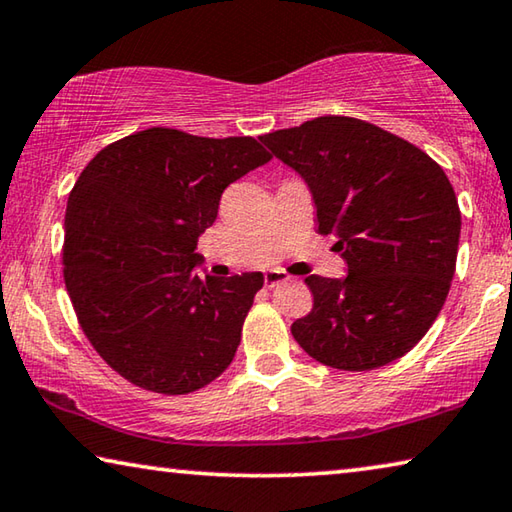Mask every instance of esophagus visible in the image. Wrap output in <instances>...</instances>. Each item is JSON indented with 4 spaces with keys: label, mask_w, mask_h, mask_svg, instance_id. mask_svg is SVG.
<instances>
[{
    "label": "esophagus",
    "mask_w": 512,
    "mask_h": 512,
    "mask_svg": "<svg viewBox=\"0 0 512 512\" xmlns=\"http://www.w3.org/2000/svg\"><path fill=\"white\" fill-rule=\"evenodd\" d=\"M289 280L291 278L282 269H271V271L264 273V282H266V287H269V289L280 287V285H287Z\"/></svg>",
    "instance_id": "1"
}]
</instances>
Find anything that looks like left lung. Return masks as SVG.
<instances>
[{
  "instance_id": "8db88e82",
  "label": "left lung",
  "mask_w": 512,
  "mask_h": 512,
  "mask_svg": "<svg viewBox=\"0 0 512 512\" xmlns=\"http://www.w3.org/2000/svg\"><path fill=\"white\" fill-rule=\"evenodd\" d=\"M262 141L310 186L319 234H335L344 280L310 275L300 348L342 371L385 367L440 314L456 273L460 209L449 177L417 145L367 120L321 116Z\"/></svg>"
}]
</instances>
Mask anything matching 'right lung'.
Instances as JSON below:
<instances>
[{
	"instance_id": "right-lung-1",
	"label": "right lung",
	"mask_w": 512,
	"mask_h": 512,
	"mask_svg": "<svg viewBox=\"0 0 512 512\" xmlns=\"http://www.w3.org/2000/svg\"><path fill=\"white\" fill-rule=\"evenodd\" d=\"M266 161L253 136L150 127L81 170L66 209L63 280L88 342L132 385L191 394L230 367L264 275L200 278L196 248L227 186Z\"/></svg>"
}]
</instances>
